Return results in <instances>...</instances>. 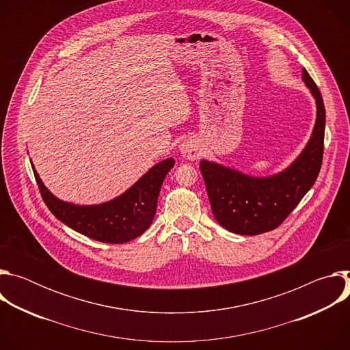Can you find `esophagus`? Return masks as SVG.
Masks as SVG:
<instances>
[{
  "mask_svg": "<svg viewBox=\"0 0 350 350\" xmlns=\"http://www.w3.org/2000/svg\"><path fill=\"white\" fill-rule=\"evenodd\" d=\"M180 152L181 155L188 161H195L199 157V146L195 139L187 138L180 145Z\"/></svg>",
  "mask_w": 350,
  "mask_h": 350,
  "instance_id": "esophagus-1",
  "label": "esophagus"
}]
</instances>
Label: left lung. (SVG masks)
<instances>
[{
  "label": "left lung",
  "instance_id": "1",
  "mask_svg": "<svg viewBox=\"0 0 350 350\" xmlns=\"http://www.w3.org/2000/svg\"><path fill=\"white\" fill-rule=\"evenodd\" d=\"M302 77L316 98L317 119L304 152L286 170L258 178L208 161L199 165L212 213L231 232L258 235L277 228L319 177L324 154L325 108L321 92L306 69Z\"/></svg>",
  "mask_w": 350,
  "mask_h": 350
}]
</instances>
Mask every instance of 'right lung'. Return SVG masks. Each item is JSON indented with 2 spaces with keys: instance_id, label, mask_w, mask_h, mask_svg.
Returning <instances> with one entry per match:
<instances>
[{
  "instance_id": "right-lung-1",
  "label": "right lung",
  "mask_w": 350,
  "mask_h": 350,
  "mask_svg": "<svg viewBox=\"0 0 350 350\" xmlns=\"http://www.w3.org/2000/svg\"><path fill=\"white\" fill-rule=\"evenodd\" d=\"M173 166V158L162 161L113 201L94 206L59 201L45 188L34 166L31 167L45 205L58 220L95 241L124 243L139 237L151 226L157 213L162 183Z\"/></svg>"
}]
</instances>
